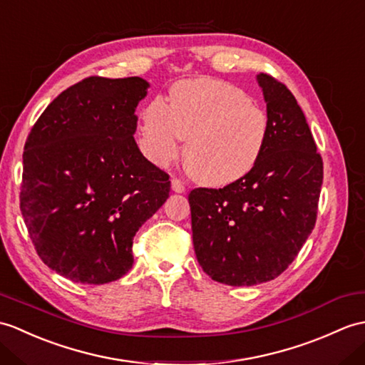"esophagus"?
<instances>
[{"instance_id":"esophagus-1","label":"esophagus","mask_w":365,"mask_h":365,"mask_svg":"<svg viewBox=\"0 0 365 365\" xmlns=\"http://www.w3.org/2000/svg\"><path fill=\"white\" fill-rule=\"evenodd\" d=\"M171 188H173L174 192H185L186 191L185 185L179 179H173L171 180Z\"/></svg>"}]
</instances>
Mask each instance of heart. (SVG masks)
<instances>
[{
    "instance_id": "1",
    "label": "heart",
    "mask_w": 365,
    "mask_h": 365,
    "mask_svg": "<svg viewBox=\"0 0 365 365\" xmlns=\"http://www.w3.org/2000/svg\"><path fill=\"white\" fill-rule=\"evenodd\" d=\"M186 137L190 174L205 185L225 186L257 166L269 138V116L230 83L183 81L173 88L171 104L155 98L143 110L141 138L152 162L166 166Z\"/></svg>"
}]
</instances>
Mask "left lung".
<instances>
[{
  "mask_svg": "<svg viewBox=\"0 0 365 365\" xmlns=\"http://www.w3.org/2000/svg\"><path fill=\"white\" fill-rule=\"evenodd\" d=\"M269 138L257 166L221 190L190 192L192 244L203 272L228 286H255L284 272L317 217L324 163L297 99L257 74Z\"/></svg>",
  "mask_w": 365,
  "mask_h": 365,
  "instance_id": "obj_1",
  "label": "left lung"
}]
</instances>
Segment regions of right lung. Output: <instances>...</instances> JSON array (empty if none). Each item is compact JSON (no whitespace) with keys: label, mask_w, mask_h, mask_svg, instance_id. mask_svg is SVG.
I'll return each instance as SVG.
<instances>
[{"label":"right lung","mask_w":365,"mask_h":365,"mask_svg":"<svg viewBox=\"0 0 365 365\" xmlns=\"http://www.w3.org/2000/svg\"><path fill=\"white\" fill-rule=\"evenodd\" d=\"M141 78H88L51 103L24 144L20 208L38 257L74 283L116 282L133 236L169 197V175L141 154Z\"/></svg>","instance_id":"add662e5"}]
</instances>
